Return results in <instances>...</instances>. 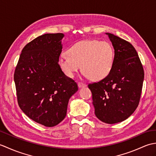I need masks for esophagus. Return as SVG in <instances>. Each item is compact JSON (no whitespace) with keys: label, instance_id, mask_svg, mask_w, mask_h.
Returning <instances> with one entry per match:
<instances>
[{"label":"esophagus","instance_id":"esophagus-1","mask_svg":"<svg viewBox=\"0 0 156 156\" xmlns=\"http://www.w3.org/2000/svg\"><path fill=\"white\" fill-rule=\"evenodd\" d=\"M78 86L79 88H84V87H87V84L82 83V82H78Z\"/></svg>","mask_w":156,"mask_h":156}]
</instances>
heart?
Instances as JSON below:
<instances>
[{
  "mask_svg": "<svg viewBox=\"0 0 156 156\" xmlns=\"http://www.w3.org/2000/svg\"><path fill=\"white\" fill-rule=\"evenodd\" d=\"M68 55L62 54L58 64L68 78H73L81 69L86 76L94 81L101 80L111 72L114 51L107 41L83 40L69 48Z\"/></svg>",
  "mask_w": 156,
  "mask_h": 156,
  "instance_id": "b5f03b06",
  "label": "heart"
}]
</instances>
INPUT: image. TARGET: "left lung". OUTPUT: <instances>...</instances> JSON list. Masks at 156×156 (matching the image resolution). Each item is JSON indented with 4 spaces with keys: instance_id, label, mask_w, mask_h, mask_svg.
<instances>
[{
    "instance_id": "1",
    "label": "left lung",
    "mask_w": 156,
    "mask_h": 156,
    "mask_svg": "<svg viewBox=\"0 0 156 156\" xmlns=\"http://www.w3.org/2000/svg\"><path fill=\"white\" fill-rule=\"evenodd\" d=\"M115 49L113 64L107 77L88 84L97 117L108 124L126 120L133 113L140 100L144 68L130 43L106 33Z\"/></svg>"
}]
</instances>
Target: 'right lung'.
<instances>
[{"label":"right lung","mask_w":156,"mask_h":156,"mask_svg":"<svg viewBox=\"0 0 156 156\" xmlns=\"http://www.w3.org/2000/svg\"><path fill=\"white\" fill-rule=\"evenodd\" d=\"M63 34L39 36L23 49L14 74L19 107L33 121L54 127L66 117L78 85L58 64Z\"/></svg>","instance_id":"obj_1"}]
</instances>
